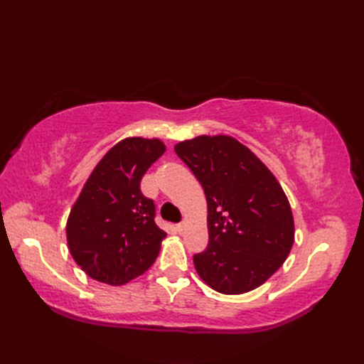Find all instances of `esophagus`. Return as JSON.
I'll list each match as a JSON object with an SVG mask.
<instances>
[{
	"label": "esophagus",
	"instance_id": "1",
	"mask_svg": "<svg viewBox=\"0 0 364 364\" xmlns=\"http://www.w3.org/2000/svg\"><path fill=\"white\" fill-rule=\"evenodd\" d=\"M175 228H176V231H178V233H183V230H184V222H180V223H176V225H175Z\"/></svg>",
	"mask_w": 364,
	"mask_h": 364
}]
</instances>
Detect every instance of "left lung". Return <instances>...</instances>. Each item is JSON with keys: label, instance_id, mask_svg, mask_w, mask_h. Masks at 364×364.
I'll list each match as a JSON object with an SVG mask.
<instances>
[{"label": "left lung", "instance_id": "8db88e82", "mask_svg": "<svg viewBox=\"0 0 364 364\" xmlns=\"http://www.w3.org/2000/svg\"><path fill=\"white\" fill-rule=\"evenodd\" d=\"M175 153L202 184L208 202L206 250L194 255L200 278L222 294L264 283L288 258L294 219L270 170L230 136H198Z\"/></svg>", "mask_w": 364, "mask_h": 364}]
</instances>
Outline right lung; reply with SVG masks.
Returning <instances> with one entry per match:
<instances>
[{
	"label": "right lung",
	"instance_id": "1",
	"mask_svg": "<svg viewBox=\"0 0 364 364\" xmlns=\"http://www.w3.org/2000/svg\"><path fill=\"white\" fill-rule=\"evenodd\" d=\"M166 151L158 139L128 137L107 151L87 178L67 220L73 259L97 282L125 284L156 259L166 237L141 180Z\"/></svg>",
	"mask_w": 364,
	"mask_h": 364
}]
</instances>
